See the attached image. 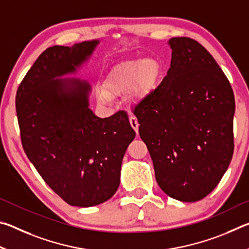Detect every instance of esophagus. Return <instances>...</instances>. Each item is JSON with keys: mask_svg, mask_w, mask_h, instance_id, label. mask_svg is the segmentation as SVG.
Here are the masks:
<instances>
[{"mask_svg": "<svg viewBox=\"0 0 249 249\" xmlns=\"http://www.w3.org/2000/svg\"><path fill=\"white\" fill-rule=\"evenodd\" d=\"M129 123H130V125H132V127H133L135 132L138 134V126H140V124H138V121H137L136 117L130 116L129 117Z\"/></svg>", "mask_w": 249, "mask_h": 249, "instance_id": "34e87169", "label": "esophagus"}]
</instances>
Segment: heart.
Masks as SVG:
<instances>
[{"label":"heart","instance_id":"b5f03b06","mask_svg":"<svg viewBox=\"0 0 249 249\" xmlns=\"http://www.w3.org/2000/svg\"><path fill=\"white\" fill-rule=\"evenodd\" d=\"M161 73V65L153 58L128 60L113 67L103 81L104 90L98 92L102 103H108L111 95L120 94L128 89L129 100L140 101L155 89Z\"/></svg>","mask_w":249,"mask_h":249}]
</instances>
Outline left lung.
Instances as JSON below:
<instances>
[{
  "label": "left lung",
  "instance_id": "1",
  "mask_svg": "<svg viewBox=\"0 0 249 249\" xmlns=\"http://www.w3.org/2000/svg\"><path fill=\"white\" fill-rule=\"evenodd\" d=\"M168 44L167 75L134 114L160 189L172 199L196 202L214 190L233 157L235 98L203 46L189 37Z\"/></svg>",
  "mask_w": 249,
  "mask_h": 249
}]
</instances>
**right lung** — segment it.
<instances>
[{
  "mask_svg": "<svg viewBox=\"0 0 249 249\" xmlns=\"http://www.w3.org/2000/svg\"><path fill=\"white\" fill-rule=\"evenodd\" d=\"M99 40L53 46L37 58L16 93L25 154L67 203L89 208L120 185L122 160L135 138L126 112L100 119L89 107L91 86L77 72Z\"/></svg>",
  "mask_w": 249,
  "mask_h": 249,
  "instance_id": "1",
  "label": "right lung"
}]
</instances>
